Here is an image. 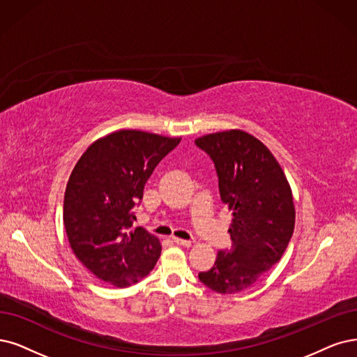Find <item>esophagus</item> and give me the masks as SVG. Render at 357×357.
Listing matches in <instances>:
<instances>
[{
	"instance_id": "1",
	"label": "esophagus",
	"mask_w": 357,
	"mask_h": 357,
	"mask_svg": "<svg viewBox=\"0 0 357 357\" xmlns=\"http://www.w3.org/2000/svg\"><path fill=\"white\" fill-rule=\"evenodd\" d=\"M172 240H174L175 244L178 245H183V247H191V241L188 240H182V238H178V236H172Z\"/></svg>"
}]
</instances>
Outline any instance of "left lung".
<instances>
[{
    "instance_id": "obj_1",
    "label": "left lung",
    "mask_w": 357,
    "mask_h": 357,
    "mask_svg": "<svg viewBox=\"0 0 357 357\" xmlns=\"http://www.w3.org/2000/svg\"><path fill=\"white\" fill-rule=\"evenodd\" d=\"M215 163L220 200L232 212V245L220 250L200 281L220 294L256 284L282 257L293 236L296 210L284 172L263 142L240 129L195 139Z\"/></svg>"
}]
</instances>
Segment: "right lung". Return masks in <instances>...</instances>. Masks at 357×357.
Masks as SVG:
<instances>
[{
    "label": "right lung",
    "instance_id": "right-lung-1",
    "mask_svg": "<svg viewBox=\"0 0 357 357\" xmlns=\"http://www.w3.org/2000/svg\"><path fill=\"white\" fill-rule=\"evenodd\" d=\"M181 138L122 129L91 144L64 192L70 247L98 280L125 288L147 276L162 253L157 236L132 229L145 182Z\"/></svg>",
    "mask_w": 357,
    "mask_h": 357
}]
</instances>
